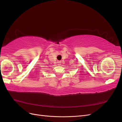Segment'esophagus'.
Wrapping results in <instances>:
<instances>
[{"label":"esophagus","instance_id":"obj_1","mask_svg":"<svg viewBox=\"0 0 122 122\" xmlns=\"http://www.w3.org/2000/svg\"><path fill=\"white\" fill-rule=\"evenodd\" d=\"M57 63H58V65H60L61 64V62L60 61H58L57 62Z\"/></svg>","mask_w":122,"mask_h":122}]
</instances>
